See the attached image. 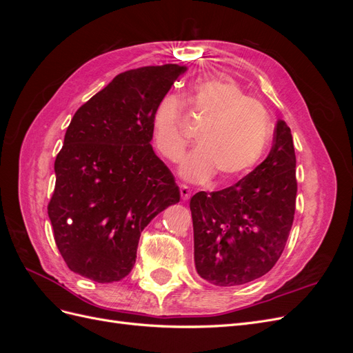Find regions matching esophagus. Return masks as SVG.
Here are the masks:
<instances>
[{
	"instance_id": "obj_1",
	"label": "esophagus",
	"mask_w": 353,
	"mask_h": 353,
	"mask_svg": "<svg viewBox=\"0 0 353 353\" xmlns=\"http://www.w3.org/2000/svg\"><path fill=\"white\" fill-rule=\"evenodd\" d=\"M179 191H181V197H183L184 201H187V200L191 197V191H190V188H188L187 185L181 184V185H179Z\"/></svg>"
}]
</instances>
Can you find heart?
Wrapping results in <instances>:
<instances>
[{"mask_svg":"<svg viewBox=\"0 0 353 353\" xmlns=\"http://www.w3.org/2000/svg\"><path fill=\"white\" fill-rule=\"evenodd\" d=\"M184 97L163 94L152 116V135L157 152L178 162L187 147L181 128ZM187 104L201 121L191 150L179 166V175L194 184L219 175L222 183L234 181L258 165L272 135V122L265 105L245 95L236 82L223 78H203L191 85Z\"/></svg>","mask_w":353,"mask_h":353,"instance_id":"obj_1","label":"heart"}]
</instances>
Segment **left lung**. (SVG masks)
<instances>
[{
	"label": "left lung",
	"mask_w": 353,
	"mask_h": 353,
	"mask_svg": "<svg viewBox=\"0 0 353 353\" xmlns=\"http://www.w3.org/2000/svg\"><path fill=\"white\" fill-rule=\"evenodd\" d=\"M296 154L279 121L271 152L239 183L190 200L194 265L203 280L231 287L265 275L280 259L296 209Z\"/></svg>",
	"instance_id": "8db88e82"
}]
</instances>
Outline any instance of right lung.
<instances>
[{
	"label": "right lung",
	"instance_id": "obj_1",
	"mask_svg": "<svg viewBox=\"0 0 353 353\" xmlns=\"http://www.w3.org/2000/svg\"><path fill=\"white\" fill-rule=\"evenodd\" d=\"M187 70L123 72L77 110L56 157L48 216L69 270L97 283L131 272L150 221L179 201V188L152 147L157 101Z\"/></svg>",
	"mask_w": 353,
	"mask_h": 353
}]
</instances>
